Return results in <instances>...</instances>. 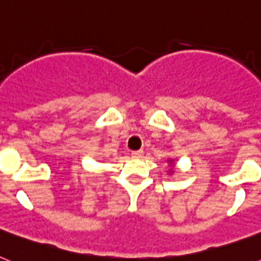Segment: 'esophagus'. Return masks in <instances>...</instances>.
Masks as SVG:
<instances>
[{
	"label": "esophagus",
	"mask_w": 261,
	"mask_h": 261,
	"mask_svg": "<svg viewBox=\"0 0 261 261\" xmlns=\"http://www.w3.org/2000/svg\"><path fill=\"white\" fill-rule=\"evenodd\" d=\"M142 154H144V150H135V151H132V156H135V158H141Z\"/></svg>",
	"instance_id": "esophagus-1"
}]
</instances>
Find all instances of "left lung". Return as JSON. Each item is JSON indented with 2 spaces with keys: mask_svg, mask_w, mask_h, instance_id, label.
Masks as SVG:
<instances>
[{
  "mask_svg": "<svg viewBox=\"0 0 261 261\" xmlns=\"http://www.w3.org/2000/svg\"><path fill=\"white\" fill-rule=\"evenodd\" d=\"M168 162H171V163H172V161H168ZM171 172H172V171H171Z\"/></svg>",
  "mask_w": 261,
  "mask_h": 261,
  "instance_id": "8db88e82",
  "label": "left lung"
}]
</instances>
